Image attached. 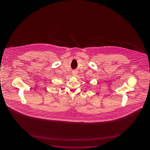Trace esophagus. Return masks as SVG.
I'll return each instance as SVG.
<instances>
[{
	"mask_svg": "<svg viewBox=\"0 0 150 150\" xmlns=\"http://www.w3.org/2000/svg\"><path fill=\"white\" fill-rule=\"evenodd\" d=\"M73 73V76H75L76 75V74H77V73L75 71H74L73 72H72Z\"/></svg>",
	"mask_w": 150,
	"mask_h": 150,
	"instance_id": "esophagus-1",
	"label": "esophagus"
}]
</instances>
